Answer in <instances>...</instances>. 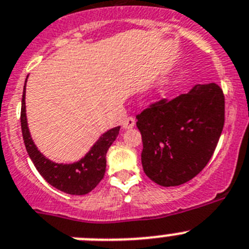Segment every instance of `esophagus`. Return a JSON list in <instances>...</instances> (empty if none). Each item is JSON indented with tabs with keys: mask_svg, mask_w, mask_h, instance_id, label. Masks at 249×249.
Returning a JSON list of instances; mask_svg holds the SVG:
<instances>
[{
	"mask_svg": "<svg viewBox=\"0 0 249 249\" xmlns=\"http://www.w3.org/2000/svg\"><path fill=\"white\" fill-rule=\"evenodd\" d=\"M135 123H136L135 118H133V117H127L126 120H124L122 122V127L124 129H131L132 127H135Z\"/></svg>",
	"mask_w": 249,
	"mask_h": 249,
	"instance_id": "1",
	"label": "esophagus"
}]
</instances>
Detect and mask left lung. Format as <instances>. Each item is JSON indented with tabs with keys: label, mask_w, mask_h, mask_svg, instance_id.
I'll list each match as a JSON object with an SVG mask.
<instances>
[{
	"label": "left lung",
	"mask_w": 249,
	"mask_h": 249,
	"mask_svg": "<svg viewBox=\"0 0 249 249\" xmlns=\"http://www.w3.org/2000/svg\"><path fill=\"white\" fill-rule=\"evenodd\" d=\"M142 166L155 183L181 186L212 157L224 124L223 91L215 83L196 85L172 101L152 103L137 117Z\"/></svg>",
	"instance_id": "8db88e82"
}]
</instances>
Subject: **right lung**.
Instances as JSON below:
<instances>
[{"instance_id": "right-lung-1", "label": "right lung", "mask_w": 249, "mask_h": 249, "mask_svg": "<svg viewBox=\"0 0 249 249\" xmlns=\"http://www.w3.org/2000/svg\"><path fill=\"white\" fill-rule=\"evenodd\" d=\"M27 82V78H26ZM26 83L22 96L21 107V128L23 142L30 158L34 162L35 167L39 175L46 181L53 186L57 190L68 195L82 196L91 192L103 178L106 172V155L107 151L117 138L121 127H114L109 131L105 132L97 140V142L92 146L89 153L80 160L74 163L63 164L54 163L51 160L46 158L41 152L37 149L36 144L31 137L30 129L27 124V116H26Z\"/></svg>"}]
</instances>
